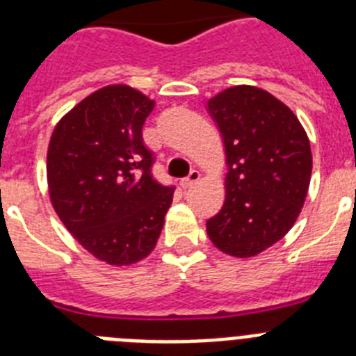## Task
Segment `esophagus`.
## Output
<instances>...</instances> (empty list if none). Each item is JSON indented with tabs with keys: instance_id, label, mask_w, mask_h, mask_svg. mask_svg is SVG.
Masks as SVG:
<instances>
[{
	"instance_id": "obj_1",
	"label": "esophagus",
	"mask_w": 356,
	"mask_h": 356,
	"mask_svg": "<svg viewBox=\"0 0 356 356\" xmlns=\"http://www.w3.org/2000/svg\"><path fill=\"white\" fill-rule=\"evenodd\" d=\"M200 171H196V169H193V171L188 172V176H185L184 180L180 181V185L184 188H191L193 187L194 184H197V181H200Z\"/></svg>"
}]
</instances>
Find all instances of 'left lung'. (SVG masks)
<instances>
[{
    "label": "left lung",
    "mask_w": 356,
    "mask_h": 356,
    "mask_svg": "<svg viewBox=\"0 0 356 356\" xmlns=\"http://www.w3.org/2000/svg\"><path fill=\"white\" fill-rule=\"evenodd\" d=\"M207 110L225 140L228 168L225 205L207 221V234L232 257H254L300 216L312 175L310 143L292 110L257 87L222 90Z\"/></svg>",
    "instance_id": "1"
}]
</instances>
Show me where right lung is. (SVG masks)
Masks as SVG:
<instances>
[{"label": "right lung", "instance_id": "obj_1", "mask_svg": "<svg viewBox=\"0 0 356 356\" xmlns=\"http://www.w3.org/2000/svg\"><path fill=\"white\" fill-rule=\"evenodd\" d=\"M155 103L128 85L96 90L56 124L49 196L60 221L96 259L128 266L155 248L175 185L153 178L143 127Z\"/></svg>", "mask_w": 356, "mask_h": 356}]
</instances>
